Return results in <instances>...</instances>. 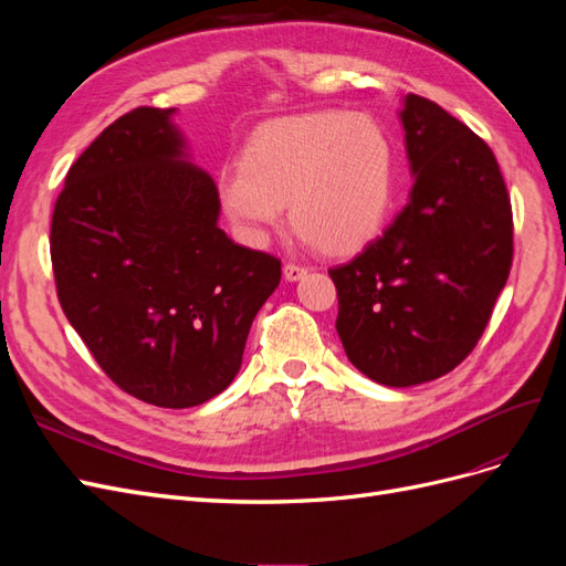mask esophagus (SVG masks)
I'll return each instance as SVG.
<instances>
[{
  "label": "esophagus",
  "instance_id": "esophagus-1",
  "mask_svg": "<svg viewBox=\"0 0 566 566\" xmlns=\"http://www.w3.org/2000/svg\"><path fill=\"white\" fill-rule=\"evenodd\" d=\"M283 276H285V281H290V283H295V281H300V279H304V276H306V269H304L302 264H295V262H287V264L283 266Z\"/></svg>",
  "mask_w": 566,
  "mask_h": 566
}]
</instances>
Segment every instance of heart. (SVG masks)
Returning a JSON list of instances; mask_svg holds the SVG:
<instances>
[{"label":"heart","instance_id":"b5f03b06","mask_svg":"<svg viewBox=\"0 0 566 566\" xmlns=\"http://www.w3.org/2000/svg\"><path fill=\"white\" fill-rule=\"evenodd\" d=\"M219 200L233 227L260 243L279 227L323 252L347 254L385 227L394 193V153L385 129L339 111L279 119L252 136L233 172L219 177Z\"/></svg>","mask_w":566,"mask_h":566}]
</instances>
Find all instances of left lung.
Segmentation results:
<instances>
[{"instance_id": "1", "label": "left lung", "mask_w": 566, "mask_h": 566, "mask_svg": "<svg viewBox=\"0 0 566 566\" xmlns=\"http://www.w3.org/2000/svg\"><path fill=\"white\" fill-rule=\"evenodd\" d=\"M399 117L416 175L408 205L328 271L347 358L387 387L451 373L476 347L512 266V208L493 150L418 94Z\"/></svg>"}]
</instances>
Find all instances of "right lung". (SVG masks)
Instances as JSON below:
<instances>
[{"label":"right lung","instance_id":"right-lung-1","mask_svg":"<svg viewBox=\"0 0 566 566\" xmlns=\"http://www.w3.org/2000/svg\"><path fill=\"white\" fill-rule=\"evenodd\" d=\"M175 108H134L67 169L51 217L63 314L108 378L160 408H191L241 370L281 260L219 229L212 177L186 163Z\"/></svg>","mask_w":566,"mask_h":566}]
</instances>
